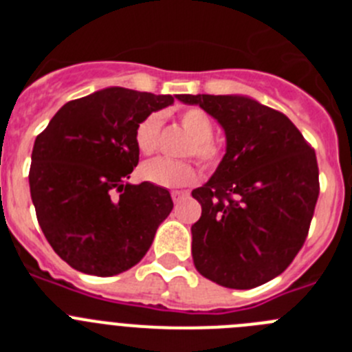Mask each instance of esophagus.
Segmentation results:
<instances>
[{"mask_svg": "<svg viewBox=\"0 0 352 352\" xmlns=\"http://www.w3.org/2000/svg\"><path fill=\"white\" fill-rule=\"evenodd\" d=\"M170 197H173L174 203L178 204V203H182L183 199L188 197V194H186V192H182V190H173L170 192Z\"/></svg>", "mask_w": 352, "mask_h": 352, "instance_id": "1", "label": "esophagus"}]
</instances>
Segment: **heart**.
Returning a JSON list of instances; mask_svg holds the SVG:
<instances>
[{
	"label": "heart",
	"mask_w": 352,
	"mask_h": 352,
	"mask_svg": "<svg viewBox=\"0 0 352 352\" xmlns=\"http://www.w3.org/2000/svg\"><path fill=\"white\" fill-rule=\"evenodd\" d=\"M179 123L185 129V132L192 138L186 153L194 155L195 158L203 162L206 167L219 166L222 160V148L219 142L211 139L213 135V121L204 113L203 109L188 107L179 114ZM162 116L153 113L146 116L135 129V144L139 151L144 155L153 153L158 146L160 138ZM142 179L166 188H179V186H188L197 182L199 170L192 162H178L170 160L166 157H157L144 162L139 169Z\"/></svg>",
	"instance_id": "obj_1"
}]
</instances>
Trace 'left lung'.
<instances>
[{
	"label": "left lung",
	"instance_id": "left-lung-1",
	"mask_svg": "<svg viewBox=\"0 0 352 352\" xmlns=\"http://www.w3.org/2000/svg\"><path fill=\"white\" fill-rule=\"evenodd\" d=\"M222 125L227 148L206 185L192 190L197 272L252 289L285 272L303 247L319 197L316 151L285 114L239 95H176Z\"/></svg>",
	"mask_w": 352,
	"mask_h": 352
}]
</instances>
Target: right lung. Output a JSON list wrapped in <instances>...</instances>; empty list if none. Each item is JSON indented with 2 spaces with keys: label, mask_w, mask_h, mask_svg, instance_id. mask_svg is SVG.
Masks as SVG:
<instances>
[{
  "label": "right lung",
  "mask_w": 352,
  "mask_h": 352,
  "mask_svg": "<svg viewBox=\"0 0 352 352\" xmlns=\"http://www.w3.org/2000/svg\"><path fill=\"white\" fill-rule=\"evenodd\" d=\"M173 102L105 88L65 104L36 135L31 201L52 250L77 272L113 276L135 266L173 210L166 188L126 183L139 164L135 129Z\"/></svg>",
  "instance_id": "add662e5"
}]
</instances>
